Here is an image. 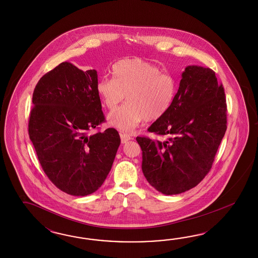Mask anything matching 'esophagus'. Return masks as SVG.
Wrapping results in <instances>:
<instances>
[{"instance_id": "esophagus-1", "label": "esophagus", "mask_w": 258, "mask_h": 258, "mask_svg": "<svg viewBox=\"0 0 258 258\" xmlns=\"http://www.w3.org/2000/svg\"><path fill=\"white\" fill-rule=\"evenodd\" d=\"M120 137H121L122 144H125L126 142L132 140V137L128 134H125V133H120Z\"/></svg>"}]
</instances>
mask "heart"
Masks as SVG:
<instances>
[{
    "instance_id": "b5f03b06",
    "label": "heart",
    "mask_w": 258,
    "mask_h": 258,
    "mask_svg": "<svg viewBox=\"0 0 258 258\" xmlns=\"http://www.w3.org/2000/svg\"><path fill=\"white\" fill-rule=\"evenodd\" d=\"M113 78H104L96 84V93L109 109V124L121 132L130 133L145 119L154 121L170 109L177 92V81L161 68L142 58L121 59L112 66Z\"/></svg>"
}]
</instances>
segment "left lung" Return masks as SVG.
Wrapping results in <instances>:
<instances>
[{
  "label": "left lung",
  "mask_w": 258,
  "mask_h": 258,
  "mask_svg": "<svg viewBox=\"0 0 258 258\" xmlns=\"http://www.w3.org/2000/svg\"><path fill=\"white\" fill-rule=\"evenodd\" d=\"M226 128L225 93L215 72L187 66L170 109L149 127L168 139L136 138L144 176L164 195L195 187L210 171Z\"/></svg>",
  "instance_id": "8db88e82"
}]
</instances>
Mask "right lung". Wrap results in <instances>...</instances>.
<instances>
[{
	"mask_svg": "<svg viewBox=\"0 0 258 258\" xmlns=\"http://www.w3.org/2000/svg\"><path fill=\"white\" fill-rule=\"evenodd\" d=\"M97 82L96 71L65 61L40 78L33 93L30 140L49 180L69 195L100 187L120 146L115 128L89 134L105 121Z\"/></svg>",
	"mask_w": 258,
	"mask_h": 258,
	"instance_id": "1",
	"label": "right lung"
}]
</instances>
